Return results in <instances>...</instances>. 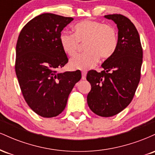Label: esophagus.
<instances>
[{
	"label": "esophagus",
	"mask_w": 155,
	"mask_h": 155,
	"mask_svg": "<svg viewBox=\"0 0 155 155\" xmlns=\"http://www.w3.org/2000/svg\"><path fill=\"white\" fill-rule=\"evenodd\" d=\"M86 74H87L86 71H82V72H81V75H82V76H81V79H82L83 80L86 79Z\"/></svg>",
	"instance_id": "1"
}]
</instances>
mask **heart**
<instances>
[{
  "mask_svg": "<svg viewBox=\"0 0 155 155\" xmlns=\"http://www.w3.org/2000/svg\"><path fill=\"white\" fill-rule=\"evenodd\" d=\"M60 42L69 56L77 52L80 43H84L86 51L72 58L69 66L74 70H87L95 66L100 57L108 59L118 46V34L113 26L95 20H84L74 26V33L62 32Z\"/></svg>",
  "mask_w": 155,
  "mask_h": 155,
  "instance_id": "obj_1",
  "label": "heart"
}]
</instances>
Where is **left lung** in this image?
<instances>
[{"label": "left lung", "instance_id": "left-lung-1", "mask_svg": "<svg viewBox=\"0 0 155 155\" xmlns=\"http://www.w3.org/2000/svg\"><path fill=\"white\" fill-rule=\"evenodd\" d=\"M118 28V46L111 58L101 65V73L89 71L87 80L91 84L87 95L89 107L101 117L114 116L132 101L140 78L143 49L133 23L122 15H108Z\"/></svg>", "mask_w": 155, "mask_h": 155}]
</instances>
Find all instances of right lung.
<instances>
[{
  "instance_id": "right-lung-1",
  "label": "right lung",
  "mask_w": 155,
  "mask_h": 155,
  "mask_svg": "<svg viewBox=\"0 0 155 155\" xmlns=\"http://www.w3.org/2000/svg\"><path fill=\"white\" fill-rule=\"evenodd\" d=\"M73 19L42 14L27 23L19 35L16 75L26 103L41 117L51 118L62 113L69 94L81 78L79 70L58 72L68 61L60 35Z\"/></svg>"
}]
</instances>
